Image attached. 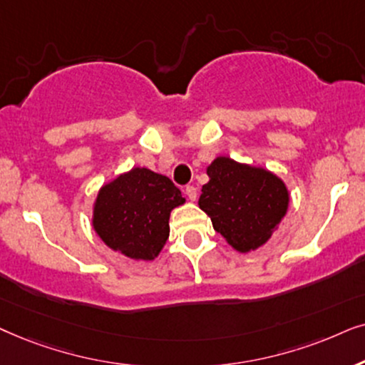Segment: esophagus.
I'll return each mask as SVG.
<instances>
[{
    "label": "esophagus",
    "instance_id": "34e87169",
    "mask_svg": "<svg viewBox=\"0 0 365 365\" xmlns=\"http://www.w3.org/2000/svg\"><path fill=\"white\" fill-rule=\"evenodd\" d=\"M185 193H187V197L190 198L192 202H195V200H197V188L193 187V185H188V187H185Z\"/></svg>",
    "mask_w": 365,
    "mask_h": 365
}]
</instances>
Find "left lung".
Masks as SVG:
<instances>
[{"mask_svg":"<svg viewBox=\"0 0 365 365\" xmlns=\"http://www.w3.org/2000/svg\"><path fill=\"white\" fill-rule=\"evenodd\" d=\"M198 205L233 249L247 254L259 249L285 217L289 190L269 170L217 157L207 168Z\"/></svg>","mask_w":365,"mask_h":365,"instance_id":"obj_1","label":"left lung"}]
</instances>
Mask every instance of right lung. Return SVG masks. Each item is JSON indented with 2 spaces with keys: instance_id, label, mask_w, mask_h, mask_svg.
<instances>
[{
  "instance_id": "add662e5",
  "label": "right lung",
  "mask_w": 365,
  "mask_h": 365,
  "mask_svg": "<svg viewBox=\"0 0 365 365\" xmlns=\"http://www.w3.org/2000/svg\"><path fill=\"white\" fill-rule=\"evenodd\" d=\"M185 198L165 175L132 168L100 188L93 228L111 250L135 260H153L170 235V212Z\"/></svg>"
}]
</instances>
